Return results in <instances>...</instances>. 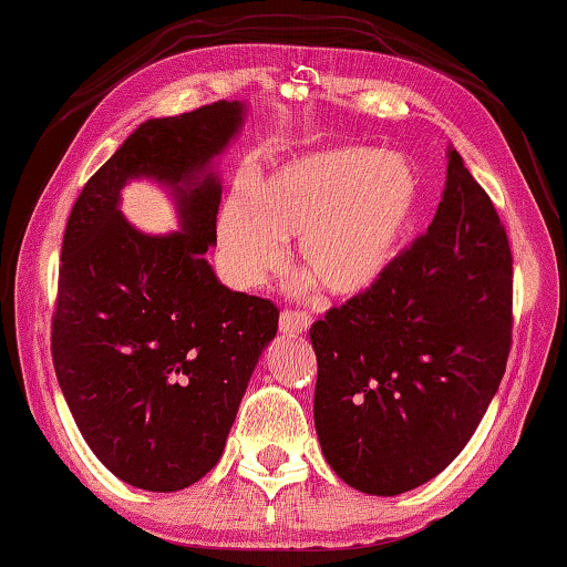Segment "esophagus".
Segmentation results:
<instances>
[{
  "label": "esophagus",
  "mask_w": 567,
  "mask_h": 567,
  "mask_svg": "<svg viewBox=\"0 0 567 567\" xmlns=\"http://www.w3.org/2000/svg\"><path fill=\"white\" fill-rule=\"evenodd\" d=\"M312 318L307 312L300 310H285L280 315V332L282 334H302L310 330Z\"/></svg>",
  "instance_id": "1"
}]
</instances>
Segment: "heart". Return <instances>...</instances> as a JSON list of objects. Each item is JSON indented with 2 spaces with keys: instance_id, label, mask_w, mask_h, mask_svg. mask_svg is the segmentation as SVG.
Masks as SVG:
<instances>
[{
  "instance_id": "heart-1",
  "label": "heart",
  "mask_w": 567,
  "mask_h": 567,
  "mask_svg": "<svg viewBox=\"0 0 567 567\" xmlns=\"http://www.w3.org/2000/svg\"><path fill=\"white\" fill-rule=\"evenodd\" d=\"M420 207V175L400 152L330 145L235 185L217 215L229 285L257 290L280 270L287 239L324 292L352 300L385 280Z\"/></svg>"
}]
</instances>
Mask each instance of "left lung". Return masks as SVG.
Masks as SVG:
<instances>
[{"mask_svg": "<svg viewBox=\"0 0 567 567\" xmlns=\"http://www.w3.org/2000/svg\"><path fill=\"white\" fill-rule=\"evenodd\" d=\"M513 255L487 192L447 150L433 225L370 292L310 328L315 427L350 487L400 495L453 463L505 375Z\"/></svg>", "mask_w": 567, "mask_h": 567, "instance_id": "1", "label": "left lung"}]
</instances>
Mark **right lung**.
<instances>
[{"label": "right lung", "mask_w": 567, "mask_h": 567, "mask_svg": "<svg viewBox=\"0 0 567 567\" xmlns=\"http://www.w3.org/2000/svg\"><path fill=\"white\" fill-rule=\"evenodd\" d=\"M245 122L243 102L147 120L94 172L66 219L52 362L72 417L124 483L175 493L217 465L280 310L233 292L205 252L223 187L209 172ZM147 176L173 189L183 225L145 236L118 192Z\"/></svg>", "instance_id": "1"}]
</instances>
